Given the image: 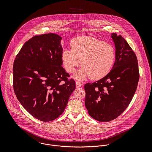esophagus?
I'll return each instance as SVG.
<instances>
[{"label": "esophagus", "mask_w": 152, "mask_h": 152, "mask_svg": "<svg viewBox=\"0 0 152 152\" xmlns=\"http://www.w3.org/2000/svg\"><path fill=\"white\" fill-rule=\"evenodd\" d=\"M83 86V84L80 82V81H77L76 82V87L77 88H80V87H81Z\"/></svg>", "instance_id": "esophagus-1"}]
</instances>
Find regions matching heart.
Segmentation results:
<instances>
[{"instance_id":"heart-1","label":"heart","mask_w":152,"mask_h":152,"mask_svg":"<svg viewBox=\"0 0 152 152\" xmlns=\"http://www.w3.org/2000/svg\"><path fill=\"white\" fill-rule=\"evenodd\" d=\"M71 50L64 49L61 53L66 71L73 72L79 65L84 66L74 75L78 80L91 77L99 80L105 77L115 60L114 48L110 44L92 37L82 36L72 40Z\"/></svg>"}]
</instances>
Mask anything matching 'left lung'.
I'll use <instances>...</instances> for the list:
<instances>
[{
	"mask_svg": "<svg viewBox=\"0 0 152 152\" xmlns=\"http://www.w3.org/2000/svg\"><path fill=\"white\" fill-rule=\"evenodd\" d=\"M110 37L115 47L112 69L102 79L84 86L89 115L103 122L118 118L128 107L139 79L137 57L129 45L116 33H112Z\"/></svg>",
	"mask_w": 152,
	"mask_h": 152,
	"instance_id": "8db88e82",
	"label": "left lung"
}]
</instances>
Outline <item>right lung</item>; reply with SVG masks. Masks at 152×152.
<instances>
[{"label":"right lung","instance_id":"right-lung-1","mask_svg":"<svg viewBox=\"0 0 152 152\" xmlns=\"http://www.w3.org/2000/svg\"><path fill=\"white\" fill-rule=\"evenodd\" d=\"M62 37L55 33L36 36L26 42L15 58L13 88L23 108L35 118L50 122L64 111L75 89L62 66Z\"/></svg>","mask_w":152,"mask_h":152}]
</instances>
